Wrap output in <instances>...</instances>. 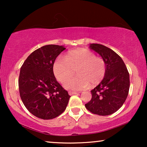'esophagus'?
<instances>
[{
  "label": "esophagus",
  "instance_id": "34e87169",
  "mask_svg": "<svg viewBox=\"0 0 147 147\" xmlns=\"http://www.w3.org/2000/svg\"><path fill=\"white\" fill-rule=\"evenodd\" d=\"M68 94H69V95L71 96V95H74V94H77L78 93V92H68Z\"/></svg>",
  "mask_w": 147,
  "mask_h": 147
}]
</instances>
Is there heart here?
<instances>
[{"label":"heart","mask_w":147,"mask_h":147,"mask_svg":"<svg viewBox=\"0 0 147 147\" xmlns=\"http://www.w3.org/2000/svg\"><path fill=\"white\" fill-rule=\"evenodd\" d=\"M76 71L78 77L64 84L67 90L79 91L99 84L105 76L106 65L104 60L86 49L69 51L65 58L58 57L53 64V72L58 81L64 83Z\"/></svg>","instance_id":"obj_1"}]
</instances>
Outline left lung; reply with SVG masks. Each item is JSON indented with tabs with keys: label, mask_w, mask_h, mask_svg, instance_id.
<instances>
[{
	"label": "left lung",
	"mask_w": 147,
	"mask_h": 147,
	"mask_svg": "<svg viewBox=\"0 0 147 147\" xmlns=\"http://www.w3.org/2000/svg\"><path fill=\"white\" fill-rule=\"evenodd\" d=\"M90 48L99 54L106 65L105 76L91 90L92 99L85 104L92 113L108 116L117 111L125 102L130 88V76L122 58L103 45L92 43Z\"/></svg>",
	"instance_id": "left-lung-1"
}]
</instances>
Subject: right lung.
Returning <instances> with one entry per match:
<instances>
[{
    "label": "right lung",
    "instance_id": "1",
    "mask_svg": "<svg viewBox=\"0 0 147 147\" xmlns=\"http://www.w3.org/2000/svg\"><path fill=\"white\" fill-rule=\"evenodd\" d=\"M65 48L57 45L43 46L34 51L21 67L19 78L20 96L32 114L43 120L63 113L69 98L53 74V64Z\"/></svg>",
    "mask_w": 147,
    "mask_h": 147
}]
</instances>
